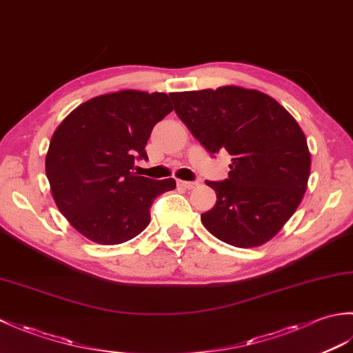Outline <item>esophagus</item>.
I'll use <instances>...</instances> for the list:
<instances>
[{
  "label": "esophagus",
  "mask_w": 353,
  "mask_h": 353,
  "mask_svg": "<svg viewBox=\"0 0 353 353\" xmlns=\"http://www.w3.org/2000/svg\"><path fill=\"white\" fill-rule=\"evenodd\" d=\"M177 186H179V188H183V190H192V188H196L197 183L196 182H186V181H177Z\"/></svg>",
  "instance_id": "esophagus-1"
}]
</instances>
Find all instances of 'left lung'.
Here are the masks:
<instances>
[{
	"mask_svg": "<svg viewBox=\"0 0 353 353\" xmlns=\"http://www.w3.org/2000/svg\"><path fill=\"white\" fill-rule=\"evenodd\" d=\"M179 118L209 153L232 156L229 179L206 182L216 203L201 223L230 245L258 247L279 234L308 188L311 153L301 125L256 89L221 86L170 94Z\"/></svg>",
	"mask_w": 353,
	"mask_h": 353,
	"instance_id": "left-lung-1",
	"label": "left lung"
}]
</instances>
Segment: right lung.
Returning <instances> with one entry per match:
<instances>
[{"label":"right lung","instance_id":"obj_1","mask_svg":"<svg viewBox=\"0 0 353 353\" xmlns=\"http://www.w3.org/2000/svg\"><path fill=\"white\" fill-rule=\"evenodd\" d=\"M171 110L167 94L124 89L81 103L59 124L45 172L57 209L81 235L103 245L129 241L148 226L153 200L176 188L174 179L133 172Z\"/></svg>","mask_w":353,"mask_h":353}]
</instances>
